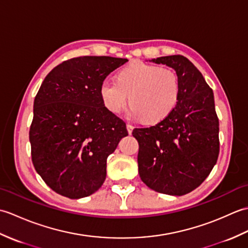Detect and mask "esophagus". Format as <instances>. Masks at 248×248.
Here are the masks:
<instances>
[{
  "mask_svg": "<svg viewBox=\"0 0 248 248\" xmlns=\"http://www.w3.org/2000/svg\"><path fill=\"white\" fill-rule=\"evenodd\" d=\"M127 129H128V132H129V134H132V132H133V129H134V127L132 124H127Z\"/></svg>",
  "mask_w": 248,
  "mask_h": 248,
  "instance_id": "34e87169",
  "label": "esophagus"
}]
</instances>
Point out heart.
I'll return each instance as SVG.
<instances>
[{"instance_id":"obj_1","label":"heart","mask_w":248,"mask_h":248,"mask_svg":"<svg viewBox=\"0 0 248 248\" xmlns=\"http://www.w3.org/2000/svg\"><path fill=\"white\" fill-rule=\"evenodd\" d=\"M99 93L112 113H119L129 102V116L156 124L171 114L180 96L176 72L143 62H134L118 72L117 81L105 78Z\"/></svg>"}]
</instances>
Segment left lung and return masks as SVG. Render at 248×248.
Masks as SVG:
<instances>
[{
    "label": "left lung",
    "mask_w": 248,
    "mask_h": 248,
    "mask_svg": "<svg viewBox=\"0 0 248 248\" xmlns=\"http://www.w3.org/2000/svg\"><path fill=\"white\" fill-rule=\"evenodd\" d=\"M149 62L172 68L180 96L171 114L150 128L134 129L139 173L155 192L181 196L198 187L217 164L219 140L214 94L196 67L182 55Z\"/></svg>",
    "instance_id": "8db88e82"
}]
</instances>
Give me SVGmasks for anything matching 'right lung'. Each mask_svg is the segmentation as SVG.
<instances>
[{
    "label": "right lung",
    "instance_id": "1",
    "mask_svg": "<svg viewBox=\"0 0 248 248\" xmlns=\"http://www.w3.org/2000/svg\"><path fill=\"white\" fill-rule=\"evenodd\" d=\"M128 62L81 56L51 70L34 101L30 129L36 171L57 194L78 199L97 192L107 160L128 135L125 124L103 104L100 84Z\"/></svg>",
    "mask_w": 248,
    "mask_h": 248
}]
</instances>
